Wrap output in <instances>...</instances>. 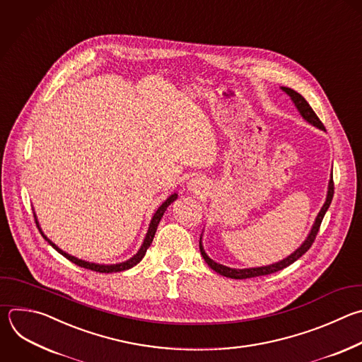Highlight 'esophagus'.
<instances>
[{"mask_svg":"<svg viewBox=\"0 0 362 362\" xmlns=\"http://www.w3.org/2000/svg\"><path fill=\"white\" fill-rule=\"evenodd\" d=\"M187 190L193 194H203L206 193L207 190V183L200 179V177H196V179H192L189 183H187Z\"/></svg>","mask_w":362,"mask_h":362,"instance_id":"esophagus-1","label":"esophagus"}]
</instances>
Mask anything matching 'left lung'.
<instances>
[{
	"instance_id": "1",
	"label": "left lung",
	"mask_w": 362,
	"mask_h": 362,
	"mask_svg": "<svg viewBox=\"0 0 362 362\" xmlns=\"http://www.w3.org/2000/svg\"><path fill=\"white\" fill-rule=\"evenodd\" d=\"M280 89L283 92H286L290 99L293 100L296 109L300 112L301 117L305 120V122H308L310 125L321 129V131H325L324 125L321 124V120L318 119V116L315 115V112L311 109V106L308 105V102L298 93L296 92L294 89L291 88H287V86H280ZM332 196H334V182H332V170H331V177H329V182H328V190H327V197H325V202L321 207V210L318 211L315 220H314V224L308 233V235L305 237L304 242L301 243V246L294 252L291 253L290 256H287L286 259L277 262V263H273V264H269V266H262V267H250V269H231V267H227V266H223L220 263H216L214 260H211L207 253L204 252V247H203V243H202V235H200V242H199V247H200V253L204 259V262L207 263V266L210 269H213L216 273H218L220 276H224V277H228V279H234V280H245V279H252V277H259V276H267V274H273L276 272H280L283 269H286L287 266L293 264L296 260H298L305 252H308V249L311 247V245L314 243L315 240V235L320 230V226H321V221L331 204V200H332Z\"/></svg>"
}]
</instances>
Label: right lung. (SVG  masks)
Wrapping results in <instances>:
<instances>
[{"label":"right lung","instance_id":"obj_1","mask_svg":"<svg viewBox=\"0 0 362 362\" xmlns=\"http://www.w3.org/2000/svg\"><path fill=\"white\" fill-rule=\"evenodd\" d=\"M177 199V193H173V194H170L159 207H158V210L155 211V214L152 216V220H151V223H149V228H148V233H146V235H145V238H144V243H142V246H141V249L138 250V253L136 255H134L131 259H128L127 262H122V263H115V264H99V263H90V262H85V260H82V259H78V257H75V256H71V255H68V253H65L64 250H61L54 242H51V240L44 234V231H42V228H41V226H40V221H38V218H37V214H35V211H34V217H35V223H37V227L40 228V233L42 234V237L47 240V242L59 253V255H62L65 259H68L69 262H72L74 264H76V266H79V267H83V269H88V270H92V272H96V273H117V272H124V270H128V269H132L134 266H136L142 259H144V256L146 255V250L149 249V246L152 245V242H153V237H155V233H156V228H158V224H159V221H160V218L163 217V214H165V211H166V209L175 202Z\"/></svg>","mask_w":362,"mask_h":362}]
</instances>
